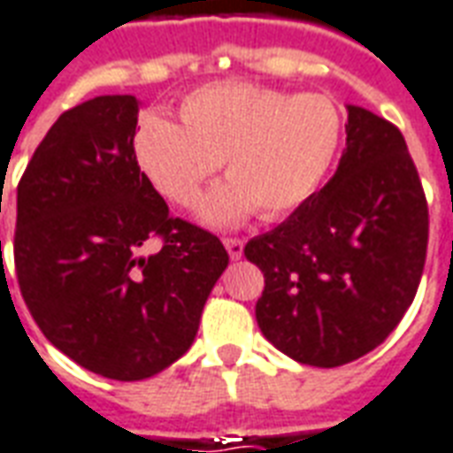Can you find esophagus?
Returning a JSON list of instances; mask_svg holds the SVG:
<instances>
[{"mask_svg": "<svg viewBox=\"0 0 453 453\" xmlns=\"http://www.w3.org/2000/svg\"><path fill=\"white\" fill-rule=\"evenodd\" d=\"M224 246L229 250L231 260H239L243 256V241L241 239H224Z\"/></svg>", "mask_w": 453, "mask_h": 453, "instance_id": "obj_1", "label": "esophagus"}]
</instances>
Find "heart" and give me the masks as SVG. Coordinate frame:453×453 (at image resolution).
<instances>
[{"label":"heart","mask_w":453,"mask_h":453,"mask_svg":"<svg viewBox=\"0 0 453 453\" xmlns=\"http://www.w3.org/2000/svg\"><path fill=\"white\" fill-rule=\"evenodd\" d=\"M178 118L142 115L134 158L171 203L190 207L222 164L229 180L200 203L204 222L236 224L258 212L285 217L331 173L342 142V115L323 94H287L250 81H217L180 101Z\"/></svg>","instance_id":"obj_1"}]
</instances>
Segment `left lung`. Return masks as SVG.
I'll use <instances>...</instances> for the list:
<instances>
[{"mask_svg": "<svg viewBox=\"0 0 453 453\" xmlns=\"http://www.w3.org/2000/svg\"><path fill=\"white\" fill-rule=\"evenodd\" d=\"M348 147L326 186L246 243L265 289L256 319L280 352L311 366L381 345L420 285L430 214L401 130L348 105Z\"/></svg>", "mask_w": 453, "mask_h": 453, "instance_id": "left-lung-1", "label": "left lung"}]
</instances>
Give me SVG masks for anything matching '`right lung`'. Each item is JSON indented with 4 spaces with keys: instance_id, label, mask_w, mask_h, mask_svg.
<instances>
[{
    "instance_id": "obj_1",
    "label": "right lung",
    "mask_w": 453,
    "mask_h": 453,
    "mask_svg": "<svg viewBox=\"0 0 453 453\" xmlns=\"http://www.w3.org/2000/svg\"><path fill=\"white\" fill-rule=\"evenodd\" d=\"M137 113L134 96L65 111L16 195L23 302L59 352L118 381L150 379L186 355L229 265L222 241L171 217L140 171ZM151 238L162 246L144 254Z\"/></svg>"
}]
</instances>
